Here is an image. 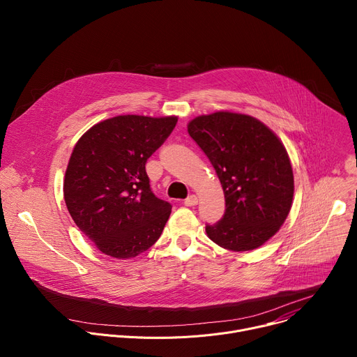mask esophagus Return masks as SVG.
Listing matches in <instances>:
<instances>
[{"mask_svg":"<svg viewBox=\"0 0 357 357\" xmlns=\"http://www.w3.org/2000/svg\"><path fill=\"white\" fill-rule=\"evenodd\" d=\"M183 203H185V206H195V205H197V197L195 195H190L183 200Z\"/></svg>","mask_w":357,"mask_h":357,"instance_id":"obj_1","label":"esophagus"}]
</instances>
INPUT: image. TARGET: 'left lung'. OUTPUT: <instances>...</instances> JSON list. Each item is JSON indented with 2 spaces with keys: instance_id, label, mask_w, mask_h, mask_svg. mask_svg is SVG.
<instances>
[{
  "instance_id": "obj_1",
  "label": "left lung",
  "mask_w": 357,
  "mask_h": 357,
  "mask_svg": "<svg viewBox=\"0 0 357 357\" xmlns=\"http://www.w3.org/2000/svg\"><path fill=\"white\" fill-rule=\"evenodd\" d=\"M188 132L213 165L225 192L226 212L206 225L212 241L231 251L263 245L285 222L294 174L280 138L251 116L218 112L199 116Z\"/></svg>"
}]
</instances>
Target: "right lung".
I'll return each instance as SVG.
<instances>
[{
	"label": "right lung",
	"mask_w": 357,
	"mask_h": 357,
	"mask_svg": "<svg viewBox=\"0 0 357 357\" xmlns=\"http://www.w3.org/2000/svg\"><path fill=\"white\" fill-rule=\"evenodd\" d=\"M176 121L117 116L93 126L75 145L65 202L76 226L103 254L132 259L160 238L172 206L151 190L145 164Z\"/></svg>",
	"instance_id": "right-lung-1"
}]
</instances>
